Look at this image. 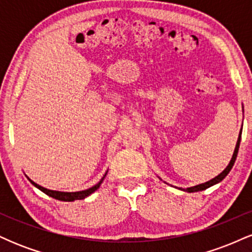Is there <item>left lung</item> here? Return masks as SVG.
Masks as SVG:
<instances>
[{
	"instance_id": "obj_1",
	"label": "left lung",
	"mask_w": 252,
	"mask_h": 252,
	"mask_svg": "<svg viewBox=\"0 0 252 252\" xmlns=\"http://www.w3.org/2000/svg\"><path fill=\"white\" fill-rule=\"evenodd\" d=\"M242 129L241 131H239V135H238V140H237V143H236V148H235V152H233V155L232 158H231L230 162L226 166V168H225L220 174H218L216 176V178L211 179L210 181H206L204 182V184H200V185H196V186H193V187H187V189H181V187H175V189H179L181 190H184V192H189V193H193V192H199V190H204L206 189H209V187L213 186V185L216 184H219L222 179H225V176H226L228 173H230V170L232 169L233 164H235V161H236V158H237V154H238V149H239V144H241V138H242Z\"/></svg>"
}]
</instances>
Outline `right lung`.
Wrapping results in <instances>:
<instances>
[{
  "label": "right lung",
  "instance_id": "right-lung-1",
  "mask_svg": "<svg viewBox=\"0 0 252 252\" xmlns=\"http://www.w3.org/2000/svg\"><path fill=\"white\" fill-rule=\"evenodd\" d=\"M106 174H108V170H106L105 174L103 175V178L100 179L99 182H97L94 186L90 187L88 189H84V190H79V192H60V190H53V189H45V187L40 186V185H37L34 182L33 180H31L30 178H28L27 175V179L31 181V184H33L34 186L36 187V189H39L41 192L45 193V194L52 196V198L57 199V200H62V201H74V200H82V199H85L86 196H89L90 194H92V193L94 192V190H97L99 189V186L102 185V182L104 181V179H105Z\"/></svg>",
  "mask_w": 252,
  "mask_h": 252
}]
</instances>
